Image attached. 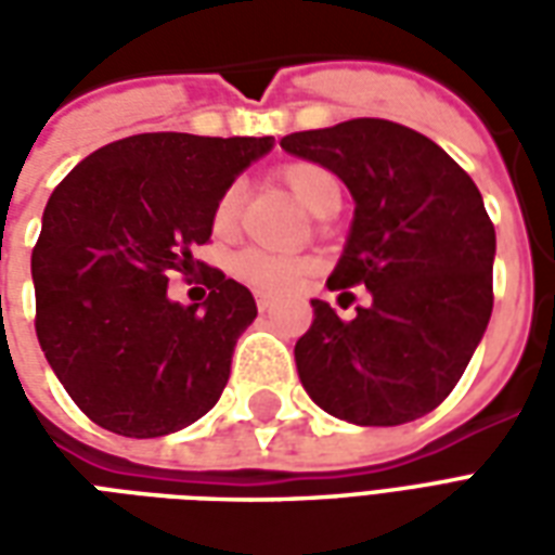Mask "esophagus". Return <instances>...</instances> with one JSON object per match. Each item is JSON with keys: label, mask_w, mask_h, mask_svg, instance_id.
Instances as JSON below:
<instances>
[{"label": "esophagus", "mask_w": 555, "mask_h": 555, "mask_svg": "<svg viewBox=\"0 0 555 555\" xmlns=\"http://www.w3.org/2000/svg\"><path fill=\"white\" fill-rule=\"evenodd\" d=\"M255 306H258V312H267L273 302H270V297H264V294H258V297H255Z\"/></svg>", "instance_id": "1"}]
</instances>
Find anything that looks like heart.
Segmentation results:
<instances>
[{"instance_id":"b5f03b06","label":"heart","mask_w":555,"mask_h":555,"mask_svg":"<svg viewBox=\"0 0 555 555\" xmlns=\"http://www.w3.org/2000/svg\"><path fill=\"white\" fill-rule=\"evenodd\" d=\"M282 181L288 183V190L294 193V198L300 202L306 210H324L333 198L341 195V186H338V178L333 171L321 166V163H309V159H300V163H288L282 169ZM241 202H243V186L237 181L229 183L222 193H219L217 205H214V214H210V229L217 237H225L237 225V217H241ZM231 273L246 282L249 288L261 291V294H291V291L300 285L302 279L309 276L312 270V261L302 258V255H285V253H267V249H241V253L231 255Z\"/></svg>"}]
</instances>
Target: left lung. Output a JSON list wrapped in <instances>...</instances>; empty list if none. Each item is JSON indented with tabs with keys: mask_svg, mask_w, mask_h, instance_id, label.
<instances>
[{
	"mask_svg": "<svg viewBox=\"0 0 555 555\" xmlns=\"http://www.w3.org/2000/svg\"><path fill=\"white\" fill-rule=\"evenodd\" d=\"M279 145L348 183L357 210L326 288L372 291L353 321L312 300L294 348L306 392L353 425L422 418L461 380L493 312L496 234L478 186L437 142L386 118Z\"/></svg>",
	"mask_w": 555,
	"mask_h": 555,
	"instance_id": "1",
	"label": "left lung"
}]
</instances>
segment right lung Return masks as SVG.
I'll use <instances>...</instances> for the list:
<instances>
[{"label":"right lung","instance_id":"obj_1","mask_svg":"<svg viewBox=\"0 0 555 555\" xmlns=\"http://www.w3.org/2000/svg\"><path fill=\"white\" fill-rule=\"evenodd\" d=\"M273 137L139 133L98 147L59 183L31 249L35 333L67 396L121 437H163L214 408L253 324L241 282L195 261L219 193ZM202 269L205 304L168 300Z\"/></svg>","mask_w":555,"mask_h":555}]
</instances>
